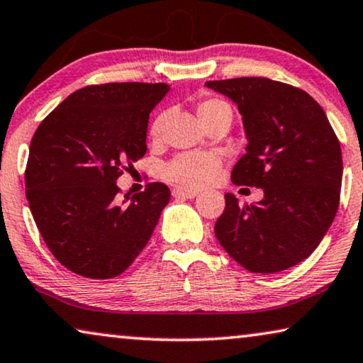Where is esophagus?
<instances>
[{"mask_svg": "<svg viewBox=\"0 0 363 363\" xmlns=\"http://www.w3.org/2000/svg\"><path fill=\"white\" fill-rule=\"evenodd\" d=\"M172 194H174V197H184V199H194L197 196V191H191V189H184V187H176L174 191H172Z\"/></svg>", "mask_w": 363, "mask_h": 363, "instance_id": "esophagus-1", "label": "esophagus"}]
</instances>
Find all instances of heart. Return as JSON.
Masks as SVG:
<instances>
[{
	"label": "heart",
	"instance_id": "b5f03b06",
	"mask_svg": "<svg viewBox=\"0 0 363 363\" xmlns=\"http://www.w3.org/2000/svg\"><path fill=\"white\" fill-rule=\"evenodd\" d=\"M196 113L206 128L216 120H232L230 105H228L225 100L217 99V96H203V99H199L196 104ZM167 116H169L167 111H161V113L152 120L150 135L155 141L162 138ZM218 161L213 156L201 155V152H184V155L176 156L174 160L166 166L164 174L167 179L179 184V186L197 189L211 182L213 177H216Z\"/></svg>",
	"mask_w": 363,
	"mask_h": 363
}]
</instances>
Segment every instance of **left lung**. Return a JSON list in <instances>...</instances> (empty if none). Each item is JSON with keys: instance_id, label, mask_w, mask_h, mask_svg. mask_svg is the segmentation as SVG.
<instances>
[{"instance_id": "8db88e82", "label": "left lung", "mask_w": 363, "mask_h": 363, "mask_svg": "<svg viewBox=\"0 0 363 363\" xmlns=\"http://www.w3.org/2000/svg\"><path fill=\"white\" fill-rule=\"evenodd\" d=\"M238 106L247 152L232 171L237 186L263 189L258 203L225 194L216 237L252 273H279L318 248L340 199V143L324 110L298 86L264 77L206 82Z\"/></svg>"}]
</instances>
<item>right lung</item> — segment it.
<instances>
[{"label": "right lung", "instance_id": "right-lung-1", "mask_svg": "<svg viewBox=\"0 0 363 363\" xmlns=\"http://www.w3.org/2000/svg\"><path fill=\"white\" fill-rule=\"evenodd\" d=\"M169 89L143 82L84 86L35 130L26 199L50 253L72 273L118 277L150 242L169 187L150 182L121 206L116 179L145 156L150 113Z\"/></svg>", "mask_w": 363, "mask_h": 363}]
</instances>
